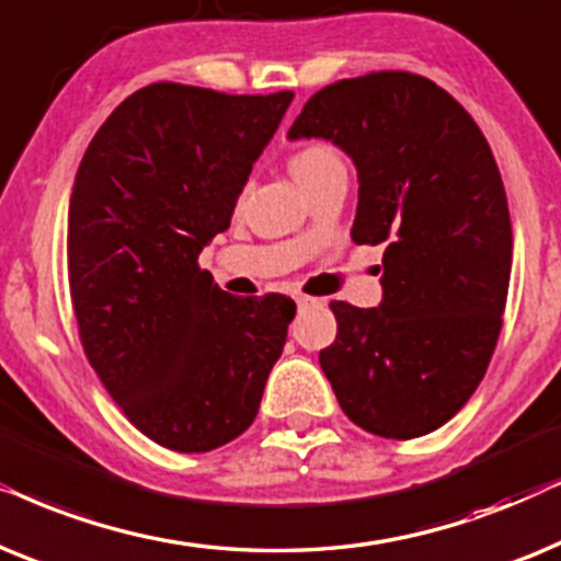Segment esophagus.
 <instances>
[{"label":"esophagus","mask_w":561,"mask_h":561,"mask_svg":"<svg viewBox=\"0 0 561 561\" xmlns=\"http://www.w3.org/2000/svg\"><path fill=\"white\" fill-rule=\"evenodd\" d=\"M295 302H297V308H300V310H305V308H312V305H318L316 297H308V295H297V297H295Z\"/></svg>","instance_id":"34e87169"}]
</instances>
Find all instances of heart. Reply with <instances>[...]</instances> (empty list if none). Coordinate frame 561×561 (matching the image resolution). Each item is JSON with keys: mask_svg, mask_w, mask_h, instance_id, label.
<instances>
[{"mask_svg": "<svg viewBox=\"0 0 561 561\" xmlns=\"http://www.w3.org/2000/svg\"><path fill=\"white\" fill-rule=\"evenodd\" d=\"M289 171L297 179V184L302 186L305 192L310 186H316L320 179L331 176L333 171H343L341 156L335 153L333 146L323 144V140H316V144H308L289 156Z\"/></svg>", "mask_w": 561, "mask_h": 561, "instance_id": "obj_1", "label": "heart"}]
</instances>
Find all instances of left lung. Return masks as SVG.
<instances>
[{
  "instance_id": "left-lung-1",
  "label": "left lung",
  "mask_w": 561,
  "mask_h": 561,
  "mask_svg": "<svg viewBox=\"0 0 561 561\" xmlns=\"http://www.w3.org/2000/svg\"><path fill=\"white\" fill-rule=\"evenodd\" d=\"M289 138H325L358 171L351 238L385 245L379 308L331 302L320 367L343 413L382 438L425 436L465 408L495 351L513 230L495 156L431 79L371 71L305 102Z\"/></svg>"
}]
</instances>
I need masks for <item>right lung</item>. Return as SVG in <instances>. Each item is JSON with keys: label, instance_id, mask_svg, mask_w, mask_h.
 <instances>
[{"label": "right lung", "instance_id": "right-lung-1", "mask_svg": "<svg viewBox=\"0 0 561 561\" xmlns=\"http://www.w3.org/2000/svg\"><path fill=\"white\" fill-rule=\"evenodd\" d=\"M293 96L148 84L112 110L73 179L81 346L125 417L171 451L241 436L285 348L295 302L222 293L197 259L230 226Z\"/></svg>", "mask_w": 561, "mask_h": 561}]
</instances>
